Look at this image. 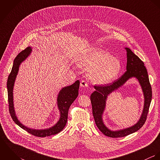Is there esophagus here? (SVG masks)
Returning <instances> with one entry per match:
<instances>
[{
  "label": "esophagus",
  "mask_w": 160,
  "mask_h": 160,
  "mask_svg": "<svg viewBox=\"0 0 160 160\" xmlns=\"http://www.w3.org/2000/svg\"><path fill=\"white\" fill-rule=\"evenodd\" d=\"M81 88H87L88 87V83L85 80H82L80 84Z\"/></svg>",
  "instance_id": "obj_1"
}]
</instances>
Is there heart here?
Wrapping results in <instances>:
<instances>
[{"instance_id":"1","label":"heart","mask_w":160,"mask_h":160,"mask_svg":"<svg viewBox=\"0 0 160 160\" xmlns=\"http://www.w3.org/2000/svg\"><path fill=\"white\" fill-rule=\"evenodd\" d=\"M78 62L81 67L89 69L92 81L100 85L113 81L121 69L119 60L102 49L93 50L82 54Z\"/></svg>"}]
</instances>
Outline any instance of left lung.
Segmentation results:
<instances>
[{
  "label": "left lung",
  "mask_w": 160,
  "mask_h": 160,
  "mask_svg": "<svg viewBox=\"0 0 160 160\" xmlns=\"http://www.w3.org/2000/svg\"><path fill=\"white\" fill-rule=\"evenodd\" d=\"M125 49L127 52L126 71L111 84L95 86V91L91 95L92 113L97 128L104 135L112 138L125 137L139 130L147 119L152 98V88L143 62L130 48L126 47ZM132 77L137 79L144 93V105L142 113L137 123L132 127L118 131H112L104 125L102 118L107 97L111 92L121 87Z\"/></svg>",
  "instance_id": "obj_1"
}]
</instances>
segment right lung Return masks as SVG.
I'll list each match as a JSON object with an SVG mask.
<instances>
[{
  "mask_svg": "<svg viewBox=\"0 0 160 160\" xmlns=\"http://www.w3.org/2000/svg\"><path fill=\"white\" fill-rule=\"evenodd\" d=\"M31 52V47H28L22 51L20 53H18V55L14 60L12 69L8 76L7 84L9 112L13 121L29 134L37 137H47L59 133L65 127L68 119L69 108L78 95L80 82L79 80H77L72 85L63 88L59 92L57 97V106L60 111V116L59 120L54 126L45 129H35L25 126L20 122V121L18 119L17 116H16L13 104V91L15 81L18 72L20 65L23 61H24L28 57Z\"/></svg>",
  "mask_w": 160,
  "mask_h": 160,
  "instance_id": "add662e5",
  "label": "right lung"
}]
</instances>
